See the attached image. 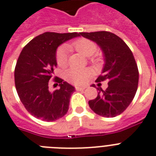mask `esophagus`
I'll list each match as a JSON object with an SVG mask.
<instances>
[{
  "label": "esophagus",
  "instance_id": "1",
  "mask_svg": "<svg viewBox=\"0 0 156 156\" xmlns=\"http://www.w3.org/2000/svg\"><path fill=\"white\" fill-rule=\"evenodd\" d=\"M75 88L77 90H83L86 89V87H76Z\"/></svg>",
  "mask_w": 156,
  "mask_h": 156
}]
</instances>
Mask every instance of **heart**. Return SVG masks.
Listing matches in <instances>:
<instances>
[{
  "mask_svg": "<svg viewBox=\"0 0 156 156\" xmlns=\"http://www.w3.org/2000/svg\"><path fill=\"white\" fill-rule=\"evenodd\" d=\"M72 46L86 57L92 56L97 51V45L90 40L87 38H80L72 43ZM69 49L66 46H61L56 53L57 63L59 66H65L68 62ZM91 74L89 69H75L71 68L68 69L65 74V78L68 82L79 85L84 83L87 78Z\"/></svg>",
  "mask_w": 156,
  "mask_h": 156,
  "instance_id": "obj_1",
  "label": "heart"
}]
</instances>
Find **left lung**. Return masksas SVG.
<instances>
[{"instance_id": "1", "label": "left lung", "mask_w": 156, "mask_h": 156, "mask_svg": "<svg viewBox=\"0 0 156 156\" xmlns=\"http://www.w3.org/2000/svg\"><path fill=\"white\" fill-rule=\"evenodd\" d=\"M102 49L104 66L97 82L107 80L106 90L99 87L89 106L97 115L113 118L122 114L132 102L138 88L139 70L130 48L117 35L107 31L80 33Z\"/></svg>"}]
</instances>
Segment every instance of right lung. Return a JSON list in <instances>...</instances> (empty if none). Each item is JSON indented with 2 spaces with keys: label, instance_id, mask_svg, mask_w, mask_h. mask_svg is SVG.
I'll return each mask as SVG.
<instances>
[{
  "label": "right lung",
  "instance_id": "1",
  "mask_svg": "<svg viewBox=\"0 0 156 156\" xmlns=\"http://www.w3.org/2000/svg\"><path fill=\"white\" fill-rule=\"evenodd\" d=\"M80 36V33L45 32L34 37L21 50L14 70L15 86L22 104L37 119L53 122L68 111L73 86L55 78L59 89L51 92L49 81L57 66L56 52L65 41Z\"/></svg>",
  "mask_w": 156,
  "mask_h": 156
}]
</instances>
